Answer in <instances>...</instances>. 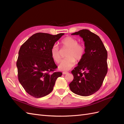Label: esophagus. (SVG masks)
<instances>
[{
	"mask_svg": "<svg viewBox=\"0 0 124 124\" xmlns=\"http://www.w3.org/2000/svg\"><path fill=\"white\" fill-rule=\"evenodd\" d=\"M67 73H68V72H67V71H64V72H62V74H67Z\"/></svg>",
	"mask_w": 124,
	"mask_h": 124,
	"instance_id": "obj_1",
	"label": "esophagus"
}]
</instances>
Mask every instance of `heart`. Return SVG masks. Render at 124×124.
<instances>
[{"instance_id":"1","label":"heart","mask_w":124,"mask_h":124,"mask_svg":"<svg viewBox=\"0 0 124 124\" xmlns=\"http://www.w3.org/2000/svg\"><path fill=\"white\" fill-rule=\"evenodd\" d=\"M62 49H68L66 54L67 57L58 66L59 70L67 71L70 69L76 64V60L80 62L85 54V47L78 44L77 39L71 37H67L61 41ZM51 54L52 58L56 63L61 62L62 56L57 46L54 45L51 48Z\"/></svg>"}]
</instances>
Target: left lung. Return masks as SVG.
I'll return each instance as SVG.
<instances>
[{"instance_id": "obj_1", "label": "left lung", "mask_w": 124, "mask_h": 124, "mask_svg": "<svg viewBox=\"0 0 124 124\" xmlns=\"http://www.w3.org/2000/svg\"><path fill=\"white\" fill-rule=\"evenodd\" d=\"M71 35L83 38L85 51L83 58L71 71L74 78L69 87L77 95L88 96L100 89L107 73V51L99 37L89 30Z\"/></svg>"}]
</instances>
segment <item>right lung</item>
<instances>
[{
  "label": "right lung",
  "mask_w": 124,
  "mask_h": 124,
  "mask_svg": "<svg viewBox=\"0 0 124 124\" xmlns=\"http://www.w3.org/2000/svg\"><path fill=\"white\" fill-rule=\"evenodd\" d=\"M64 33L52 35L38 32L31 36L20 47L16 62L18 78L28 94L41 98L53 91L61 72L52 58L51 48Z\"/></svg>",
  "instance_id": "add662e5"
}]
</instances>
